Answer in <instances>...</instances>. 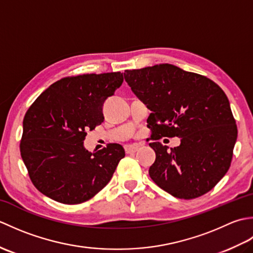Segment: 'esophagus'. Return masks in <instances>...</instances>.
Listing matches in <instances>:
<instances>
[{"label": "esophagus", "mask_w": 253, "mask_h": 253, "mask_svg": "<svg viewBox=\"0 0 253 253\" xmlns=\"http://www.w3.org/2000/svg\"><path fill=\"white\" fill-rule=\"evenodd\" d=\"M139 146L137 144H130V146H126L125 147V151L127 154H131V153H136L138 151Z\"/></svg>", "instance_id": "1"}]
</instances>
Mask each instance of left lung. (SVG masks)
<instances>
[{
    "label": "left lung",
    "mask_w": 253,
    "mask_h": 253,
    "mask_svg": "<svg viewBox=\"0 0 253 253\" xmlns=\"http://www.w3.org/2000/svg\"><path fill=\"white\" fill-rule=\"evenodd\" d=\"M124 78L151 111L152 139L178 137L174 149L155 141L150 166L152 180L169 195L195 199L210 191L227 173L237 140L229 101L218 85L171 64L125 71Z\"/></svg>",
    "instance_id": "obj_1"
}]
</instances>
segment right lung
<instances>
[{
    "label": "right lung",
    "instance_id": "add662e5",
    "mask_svg": "<svg viewBox=\"0 0 253 253\" xmlns=\"http://www.w3.org/2000/svg\"><path fill=\"white\" fill-rule=\"evenodd\" d=\"M123 74H87L52 84L27 111L20 154L32 184L64 204L89 200L109 184L125 150L118 143L91 153L87 131L103 122L102 107Z\"/></svg>",
    "mask_w": 253,
    "mask_h": 253
}]
</instances>
